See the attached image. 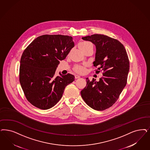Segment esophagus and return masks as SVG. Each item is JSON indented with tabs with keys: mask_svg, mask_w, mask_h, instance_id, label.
<instances>
[{
	"mask_svg": "<svg viewBox=\"0 0 150 150\" xmlns=\"http://www.w3.org/2000/svg\"><path fill=\"white\" fill-rule=\"evenodd\" d=\"M75 79H78V78H80V76L79 75H75Z\"/></svg>",
	"mask_w": 150,
	"mask_h": 150,
	"instance_id": "obj_1",
	"label": "esophagus"
}]
</instances>
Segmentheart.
Instances as JSON below:
<instances>
[{
  "mask_svg": "<svg viewBox=\"0 0 150 150\" xmlns=\"http://www.w3.org/2000/svg\"><path fill=\"white\" fill-rule=\"evenodd\" d=\"M91 43L88 41H81L79 44V47L80 49L83 48V47L88 46V45H89ZM75 70L79 73H83L85 71V68L84 67L81 66V65H77L75 67Z\"/></svg>",
  "mask_w": 150,
  "mask_h": 150,
  "instance_id": "heart-1",
  "label": "heart"
}]
</instances>
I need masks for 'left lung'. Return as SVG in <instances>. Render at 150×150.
Here are the masks:
<instances>
[{
  "instance_id": "8db88e82",
  "label": "left lung",
  "mask_w": 150,
  "mask_h": 150,
  "mask_svg": "<svg viewBox=\"0 0 150 150\" xmlns=\"http://www.w3.org/2000/svg\"><path fill=\"white\" fill-rule=\"evenodd\" d=\"M96 47L93 66L96 72L103 71L98 81L86 78V86L81 91V97L92 109L103 111L112 106L125 87L129 72V62L124 45L116 39L101 34L82 38Z\"/></svg>"
}]
</instances>
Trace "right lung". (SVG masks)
<instances>
[{"instance_id":"obj_1","label":"right lung","mask_w":150,"mask_h":150,"mask_svg":"<svg viewBox=\"0 0 150 150\" xmlns=\"http://www.w3.org/2000/svg\"><path fill=\"white\" fill-rule=\"evenodd\" d=\"M74 47L71 36L44 35L34 39L21 59L19 81L28 101L41 110L50 109L62 97L65 88L75 80L70 74L55 76L60 60Z\"/></svg>"}]
</instances>
